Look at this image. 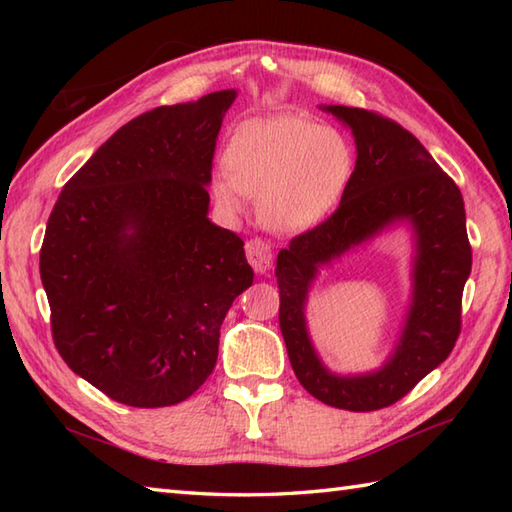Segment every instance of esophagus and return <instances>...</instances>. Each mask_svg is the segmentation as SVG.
I'll return each instance as SVG.
<instances>
[{"label": "esophagus", "mask_w": 512, "mask_h": 512, "mask_svg": "<svg viewBox=\"0 0 512 512\" xmlns=\"http://www.w3.org/2000/svg\"><path fill=\"white\" fill-rule=\"evenodd\" d=\"M246 257L248 264L255 268V273H266V270L273 266V253H270V246L264 239H248L246 242Z\"/></svg>", "instance_id": "34e87169"}]
</instances>
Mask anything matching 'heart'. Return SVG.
Instances as JSON below:
<instances>
[{
    "label": "heart",
    "mask_w": 512,
    "mask_h": 512,
    "mask_svg": "<svg viewBox=\"0 0 512 512\" xmlns=\"http://www.w3.org/2000/svg\"><path fill=\"white\" fill-rule=\"evenodd\" d=\"M226 173L211 191L228 215L246 195L257 198L262 222L277 233L306 231L328 215L350 184L354 151L334 129L295 116L248 121L235 129L224 154Z\"/></svg>",
    "instance_id": "heart-1"
}]
</instances>
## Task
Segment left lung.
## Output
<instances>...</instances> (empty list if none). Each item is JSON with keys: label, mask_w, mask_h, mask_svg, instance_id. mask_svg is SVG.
<instances>
[{"label": "left lung", "mask_w": 512, "mask_h": 512, "mask_svg": "<svg viewBox=\"0 0 512 512\" xmlns=\"http://www.w3.org/2000/svg\"><path fill=\"white\" fill-rule=\"evenodd\" d=\"M323 110L352 129L356 165L339 209L279 250V328L290 365L308 394L336 409L376 411L407 396L447 361L458 341L462 290L473 257L464 200L458 184L396 121L361 107L328 105ZM396 221H409L417 237L414 292L397 350L376 373L332 375L307 334L311 281L323 263Z\"/></svg>", "instance_id": "left-lung-1"}]
</instances>
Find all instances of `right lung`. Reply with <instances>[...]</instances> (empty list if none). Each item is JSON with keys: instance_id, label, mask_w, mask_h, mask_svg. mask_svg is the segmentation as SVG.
Segmentation results:
<instances>
[{"instance_id": "right-lung-1", "label": "right lung", "mask_w": 512, "mask_h": 512, "mask_svg": "<svg viewBox=\"0 0 512 512\" xmlns=\"http://www.w3.org/2000/svg\"><path fill=\"white\" fill-rule=\"evenodd\" d=\"M237 92L136 116L65 182L39 255L52 339L129 407H169L211 376L228 308L253 284L244 242L209 217L213 154Z\"/></svg>"}]
</instances>
